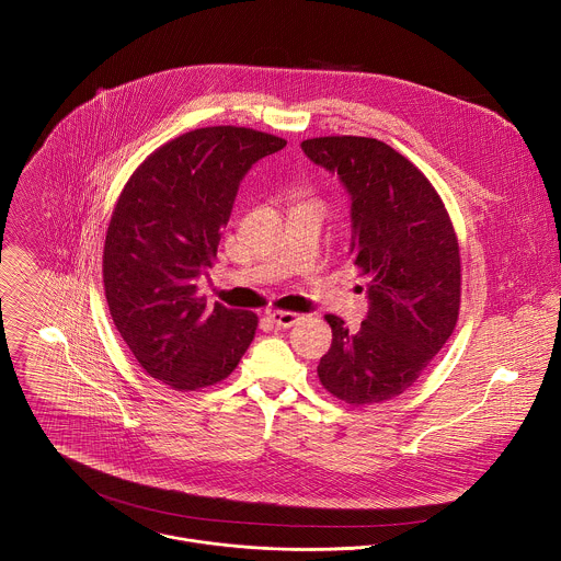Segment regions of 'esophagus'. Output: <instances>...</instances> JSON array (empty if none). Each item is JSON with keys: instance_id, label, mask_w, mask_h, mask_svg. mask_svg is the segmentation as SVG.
Here are the masks:
<instances>
[{"instance_id": "1", "label": "esophagus", "mask_w": 561, "mask_h": 561, "mask_svg": "<svg viewBox=\"0 0 561 561\" xmlns=\"http://www.w3.org/2000/svg\"><path fill=\"white\" fill-rule=\"evenodd\" d=\"M268 317L273 319V322L279 327V329H290L295 324L301 322V314L299 312H293V310H271Z\"/></svg>"}]
</instances>
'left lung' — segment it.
I'll list each match as a JSON object with an SVG mask.
<instances>
[{
    "mask_svg": "<svg viewBox=\"0 0 561 561\" xmlns=\"http://www.w3.org/2000/svg\"><path fill=\"white\" fill-rule=\"evenodd\" d=\"M310 162L337 173L353 206V264L368 277L359 331L327 314L333 344L319 359L322 386L351 407L409 390L455 331L461 301L459 244L426 175L373 137L301 141Z\"/></svg>",
    "mask_w": 561,
    "mask_h": 561,
    "instance_id": "obj_1",
    "label": "left lung"
}]
</instances>
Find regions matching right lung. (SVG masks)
Returning <instances> with one entry per match:
<instances>
[{"label":"right lung","instance_id":"obj_1","mask_svg":"<svg viewBox=\"0 0 561 561\" xmlns=\"http://www.w3.org/2000/svg\"><path fill=\"white\" fill-rule=\"evenodd\" d=\"M286 139L206 126L150 152L128 178L104 242V290L113 322L154 379L199 390L226 379L251 346L253 310L210 308L197 277L213 266L239 182Z\"/></svg>","mask_w":561,"mask_h":561}]
</instances>
